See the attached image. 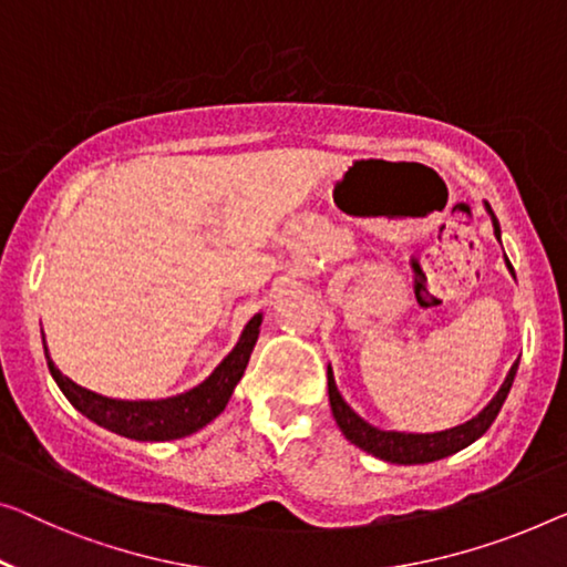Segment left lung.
Wrapping results in <instances>:
<instances>
[{
	"label": "left lung",
	"instance_id": "8db88e82",
	"mask_svg": "<svg viewBox=\"0 0 567 567\" xmlns=\"http://www.w3.org/2000/svg\"><path fill=\"white\" fill-rule=\"evenodd\" d=\"M486 210L492 214V224H494V234L496 239L502 236L499 221H496L492 206L486 203ZM506 267L512 269L509 259H506ZM514 275V269H512ZM519 364V361H517ZM517 364L509 369L506 374L502 390L496 392L492 402L486 404L484 412H478L476 417L468 420L466 425L443 430V433H427V435H415V433H394V430H379L374 425H369L367 420H361L357 412H353L349 404L343 402L341 392L336 390L333 382V371L328 367V400H331V412L341 427V433L349 437L353 445H359L361 451H367L377 458L390 461V463H404V466H412V463H430V461H441L445 455L458 453L461 447L471 445L473 441H478L481 435L492 427V422L499 415L502 404L506 400V394L512 390L514 374H517Z\"/></svg>",
	"mask_w": 567,
	"mask_h": 567
}]
</instances>
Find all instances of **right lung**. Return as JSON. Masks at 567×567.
I'll return each mask as SVG.
<instances>
[{
  "label": "right lung",
  "mask_w": 567,
  "mask_h": 567,
  "mask_svg": "<svg viewBox=\"0 0 567 567\" xmlns=\"http://www.w3.org/2000/svg\"><path fill=\"white\" fill-rule=\"evenodd\" d=\"M259 323L261 316H255L249 320L239 343H236V349L216 367V371L206 379V382L196 386V390L157 402L109 400V396L83 390V386L61 374V369H58L53 364V359L48 357V346H45L48 369L50 374H53L55 384L61 386L68 402H71L79 412H83L89 420H94L96 425L112 430L116 435L132 437V441H175V437L196 433V430L221 415L236 382H239L244 369L249 364L251 349H255L259 336Z\"/></svg>",
  "instance_id": "right-lung-1"
}]
</instances>
